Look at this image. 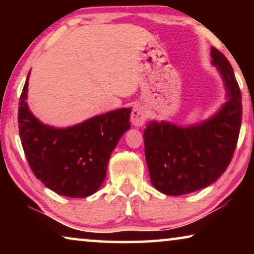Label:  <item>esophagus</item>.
<instances>
[{"label": "esophagus", "mask_w": 254, "mask_h": 254, "mask_svg": "<svg viewBox=\"0 0 254 254\" xmlns=\"http://www.w3.org/2000/svg\"><path fill=\"white\" fill-rule=\"evenodd\" d=\"M145 119H147V112H145L143 107L141 106L134 107L133 111H131V116H130L131 124H133L135 127H140L144 124Z\"/></svg>", "instance_id": "esophagus-1"}]
</instances>
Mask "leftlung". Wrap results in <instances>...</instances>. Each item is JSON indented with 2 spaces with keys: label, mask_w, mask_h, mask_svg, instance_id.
Instances as JSON below:
<instances>
[{
  "label": "left lung",
  "mask_w": 254,
  "mask_h": 254,
  "mask_svg": "<svg viewBox=\"0 0 254 254\" xmlns=\"http://www.w3.org/2000/svg\"><path fill=\"white\" fill-rule=\"evenodd\" d=\"M225 90V102L197 124L151 120L143 133L145 162L152 186L165 195H184L211 185L227 170L242 124V95L227 58L210 48Z\"/></svg>",
  "instance_id": "1"
}]
</instances>
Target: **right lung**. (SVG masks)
I'll return each instance as SVG.
<instances>
[{
  "instance_id": "add662e5",
  "label": "right lung",
  "mask_w": 254,
  "mask_h": 254,
  "mask_svg": "<svg viewBox=\"0 0 254 254\" xmlns=\"http://www.w3.org/2000/svg\"><path fill=\"white\" fill-rule=\"evenodd\" d=\"M26 77L19 99V137L34 176L53 192L86 197L100 189L111 154L130 128L131 109L98 114L74 126L59 128L41 123L27 105Z\"/></svg>"
}]
</instances>
